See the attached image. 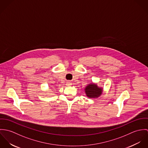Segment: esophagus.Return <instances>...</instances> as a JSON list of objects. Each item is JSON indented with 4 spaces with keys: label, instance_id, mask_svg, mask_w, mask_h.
<instances>
[{
    "label": "esophagus",
    "instance_id": "obj_1",
    "mask_svg": "<svg viewBox=\"0 0 148 148\" xmlns=\"http://www.w3.org/2000/svg\"><path fill=\"white\" fill-rule=\"evenodd\" d=\"M66 85L67 86H71V85H72V83H71L70 82H66Z\"/></svg>",
    "mask_w": 148,
    "mask_h": 148
}]
</instances>
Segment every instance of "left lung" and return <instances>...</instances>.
<instances>
[{
	"label": "left lung",
	"mask_w": 148,
	"mask_h": 148,
	"mask_svg": "<svg viewBox=\"0 0 148 148\" xmlns=\"http://www.w3.org/2000/svg\"><path fill=\"white\" fill-rule=\"evenodd\" d=\"M86 96L89 98H98L99 97L103 91L101 87L98 86L95 83H90L87 85L84 89Z\"/></svg>",
	"instance_id": "left-lung-1"
}]
</instances>
